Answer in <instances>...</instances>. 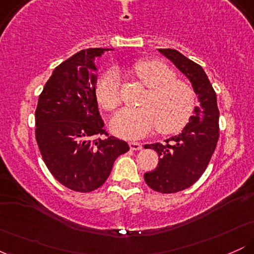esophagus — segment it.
Masks as SVG:
<instances>
[{
  "mask_svg": "<svg viewBox=\"0 0 254 254\" xmlns=\"http://www.w3.org/2000/svg\"><path fill=\"white\" fill-rule=\"evenodd\" d=\"M129 147L131 150H141L142 149V144L138 143V142H130Z\"/></svg>",
  "mask_w": 254,
  "mask_h": 254,
  "instance_id": "esophagus-1",
  "label": "esophagus"
}]
</instances>
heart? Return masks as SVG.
Masks as SVG:
<instances>
[{"label": "heart", "instance_id": "1", "mask_svg": "<svg viewBox=\"0 0 254 254\" xmlns=\"http://www.w3.org/2000/svg\"><path fill=\"white\" fill-rule=\"evenodd\" d=\"M133 74L149 89L141 109H124L113 117V133L133 139L148 135L155 127L165 135L183 130L193 116L197 104L196 93L190 84L177 80L170 66L154 60L137 62ZM119 87V78L113 71L106 72L99 80L95 95L105 111H115L122 104Z\"/></svg>", "mask_w": 254, "mask_h": 254}]
</instances>
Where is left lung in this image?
<instances>
[{"label":"left lung","mask_w":254,"mask_h":254,"mask_svg":"<svg viewBox=\"0 0 254 254\" xmlns=\"http://www.w3.org/2000/svg\"><path fill=\"white\" fill-rule=\"evenodd\" d=\"M191 81L199 105L182 133L165 143L148 144L159 155L154 171L144 173L147 185L160 193H176L190 188L202 177L217 145L220 127L216 93L199 64L173 49H159Z\"/></svg>","instance_id":"8db88e82"}]
</instances>
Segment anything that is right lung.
<instances>
[{
    "label": "right lung",
    "mask_w": 254,
    "mask_h": 254,
    "mask_svg": "<svg viewBox=\"0 0 254 254\" xmlns=\"http://www.w3.org/2000/svg\"><path fill=\"white\" fill-rule=\"evenodd\" d=\"M105 50H81L52 72L38 99L36 139L48 170L75 192H92L109 178L129 144L104 129L93 60Z\"/></svg>",
    "instance_id": "right-lung-1"
}]
</instances>
